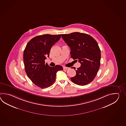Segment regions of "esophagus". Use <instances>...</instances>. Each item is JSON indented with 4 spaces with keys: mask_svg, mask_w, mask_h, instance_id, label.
Returning <instances> with one entry per match:
<instances>
[{
    "mask_svg": "<svg viewBox=\"0 0 126 126\" xmlns=\"http://www.w3.org/2000/svg\"><path fill=\"white\" fill-rule=\"evenodd\" d=\"M63 69H69V67H65V66H63Z\"/></svg>",
    "mask_w": 126,
    "mask_h": 126,
    "instance_id": "1",
    "label": "esophagus"
}]
</instances>
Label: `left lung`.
<instances>
[{"mask_svg":"<svg viewBox=\"0 0 126 126\" xmlns=\"http://www.w3.org/2000/svg\"><path fill=\"white\" fill-rule=\"evenodd\" d=\"M62 38L71 49V57L78 59L80 67L75 70L76 75L71 78L72 82L85 86L96 77L100 64L101 53L96 41L91 35L80 32L62 34ZM76 69L75 67H71Z\"/></svg>","mask_w":126,"mask_h":126,"instance_id":"obj_1","label":"left lung"}]
</instances>
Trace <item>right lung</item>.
Instances as JSON below:
<instances>
[{
    "mask_svg": "<svg viewBox=\"0 0 126 126\" xmlns=\"http://www.w3.org/2000/svg\"><path fill=\"white\" fill-rule=\"evenodd\" d=\"M60 38V34L38 35L30 40L25 48L23 59L26 72L31 80L41 88L53 85L57 72L63 70L60 65L50 67L45 62L46 57H49L51 47Z\"/></svg>",
    "mask_w": 126,
    "mask_h": 126,
    "instance_id": "1",
    "label": "right lung"
}]
</instances>
